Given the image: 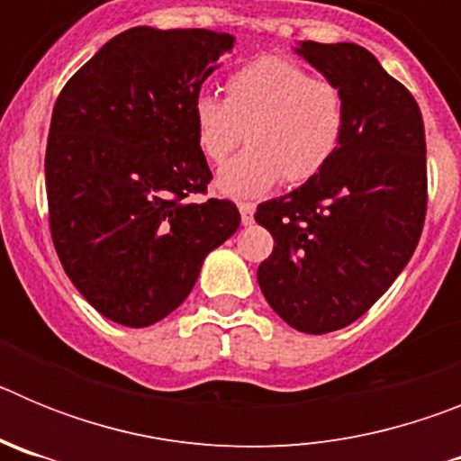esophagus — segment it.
<instances>
[{"label":"esophagus","instance_id":"esophagus-1","mask_svg":"<svg viewBox=\"0 0 461 461\" xmlns=\"http://www.w3.org/2000/svg\"><path fill=\"white\" fill-rule=\"evenodd\" d=\"M240 217H242V223L244 226H249V223H254V212L256 207L251 205V203H240Z\"/></svg>","mask_w":461,"mask_h":461}]
</instances>
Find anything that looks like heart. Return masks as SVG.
Masks as SVG:
<instances>
[{
    "label": "heart",
    "mask_w": 461,
    "mask_h": 461,
    "mask_svg": "<svg viewBox=\"0 0 461 461\" xmlns=\"http://www.w3.org/2000/svg\"><path fill=\"white\" fill-rule=\"evenodd\" d=\"M223 92L226 99L201 92L191 104L195 142L210 164H223L244 133L247 152L217 177L223 195L258 198L279 180L300 186L339 149L346 126L341 92L288 59H251L228 76Z\"/></svg>",
    "instance_id": "1"
}]
</instances>
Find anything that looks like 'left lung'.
<instances>
[{"label":"left lung","mask_w":461,"mask_h":461,"mask_svg":"<svg viewBox=\"0 0 461 461\" xmlns=\"http://www.w3.org/2000/svg\"><path fill=\"white\" fill-rule=\"evenodd\" d=\"M295 52L341 92L344 138L313 180L256 210L275 238L258 286L291 328L325 335L360 319L418 247L425 124L413 94L362 46L303 41Z\"/></svg>","instance_id":"obj_1"}]
</instances>
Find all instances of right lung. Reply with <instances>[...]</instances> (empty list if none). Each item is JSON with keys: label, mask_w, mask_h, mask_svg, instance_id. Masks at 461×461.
Segmentation results:
<instances>
[{"label": "right lung", "mask_w": 461, "mask_h": 461, "mask_svg": "<svg viewBox=\"0 0 461 461\" xmlns=\"http://www.w3.org/2000/svg\"><path fill=\"white\" fill-rule=\"evenodd\" d=\"M233 41L133 27L73 73L52 108V244L80 295L126 328L180 307L205 256L240 226L230 201H189L212 180L191 104Z\"/></svg>", "instance_id": "add662e5"}]
</instances>
